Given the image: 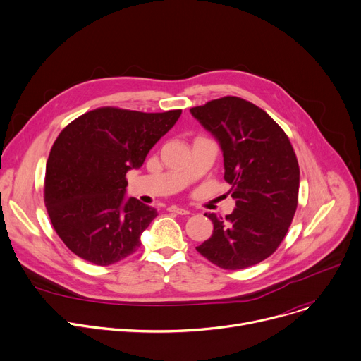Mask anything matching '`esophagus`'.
<instances>
[{
    "label": "esophagus",
    "mask_w": 361,
    "mask_h": 361,
    "mask_svg": "<svg viewBox=\"0 0 361 361\" xmlns=\"http://www.w3.org/2000/svg\"><path fill=\"white\" fill-rule=\"evenodd\" d=\"M169 212H173V214H178V215H189L190 211L189 209H185V208H179V207H171L168 208Z\"/></svg>",
    "instance_id": "1"
}]
</instances>
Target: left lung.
<instances>
[{
    "instance_id": "left-lung-1",
    "label": "left lung",
    "mask_w": 361,
    "mask_h": 361,
    "mask_svg": "<svg viewBox=\"0 0 361 361\" xmlns=\"http://www.w3.org/2000/svg\"><path fill=\"white\" fill-rule=\"evenodd\" d=\"M219 143L224 179L235 209L205 214L214 232L196 251L224 269H243L268 258L294 218L300 168L290 139L262 109L233 96L190 109Z\"/></svg>"
}]
</instances>
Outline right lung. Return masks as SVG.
Here are the masks:
<instances>
[{"instance_id":"1","label":"right lung","mask_w":361,"mask_h":361,"mask_svg":"<svg viewBox=\"0 0 361 361\" xmlns=\"http://www.w3.org/2000/svg\"><path fill=\"white\" fill-rule=\"evenodd\" d=\"M180 113L102 107L63 129L47 160L44 202L56 232L73 254L110 265L140 247V235L157 212L126 196V173L143 165Z\"/></svg>"}]
</instances>
